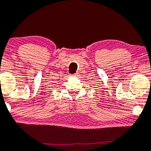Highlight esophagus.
<instances>
[{"label":"esophagus","mask_w":151,"mask_h":151,"mask_svg":"<svg viewBox=\"0 0 151 151\" xmlns=\"http://www.w3.org/2000/svg\"><path fill=\"white\" fill-rule=\"evenodd\" d=\"M72 76H75V77H76V76H78V74H75V75H73Z\"/></svg>","instance_id":"34e87169"}]
</instances>
